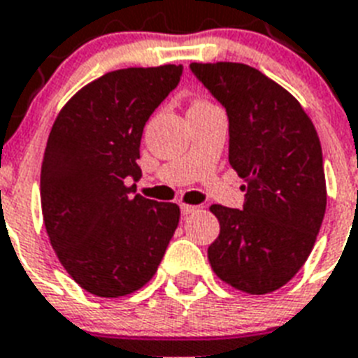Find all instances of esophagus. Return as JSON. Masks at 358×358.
I'll return each instance as SVG.
<instances>
[{
    "instance_id": "obj_1",
    "label": "esophagus",
    "mask_w": 358,
    "mask_h": 358,
    "mask_svg": "<svg viewBox=\"0 0 358 358\" xmlns=\"http://www.w3.org/2000/svg\"><path fill=\"white\" fill-rule=\"evenodd\" d=\"M180 211H182V215H191V213H196V211H199V208H196V206L180 204Z\"/></svg>"
}]
</instances>
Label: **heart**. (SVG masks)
<instances>
[{"label": "heart", "mask_w": 358, "mask_h": 358, "mask_svg": "<svg viewBox=\"0 0 358 358\" xmlns=\"http://www.w3.org/2000/svg\"><path fill=\"white\" fill-rule=\"evenodd\" d=\"M199 104H200V103H199Z\"/></svg>", "instance_id": "1"}]
</instances>
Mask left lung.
Returning a JSON list of instances; mask_svg holds the SVG:
<instances>
[{"mask_svg": "<svg viewBox=\"0 0 358 358\" xmlns=\"http://www.w3.org/2000/svg\"><path fill=\"white\" fill-rule=\"evenodd\" d=\"M228 115L229 165L245 180L243 209L213 204L220 234L208 248L220 280L248 294L289 283L315 246L325 215V174L315 124L292 95L246 64H191Z\"/></svg>", "mask_w": 358, "mask_h": 358, "instance_id": "1", "label": "left lung"}]
</instances>
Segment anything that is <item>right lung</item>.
Returning a JSON list of instances; mask_svg holds the SVG:
<instances>
[{"label":"right lung","mask_w":358,"mask_h":358,"mask_svg":"<svg viewBox=\"0 0 358 358\" xmlns=\"http://www.w3.org/2000/svg\"><path fill=\"white\" fill-rule=\"evenodd\" d=\"M184 66L117 69L84 86L58 113L43 154L40 194L51 246L84 290L117 298L150 281L180 208L134 194L145 123Z\"/></svg>","instance_id":"add662e5"}]
</instances>
